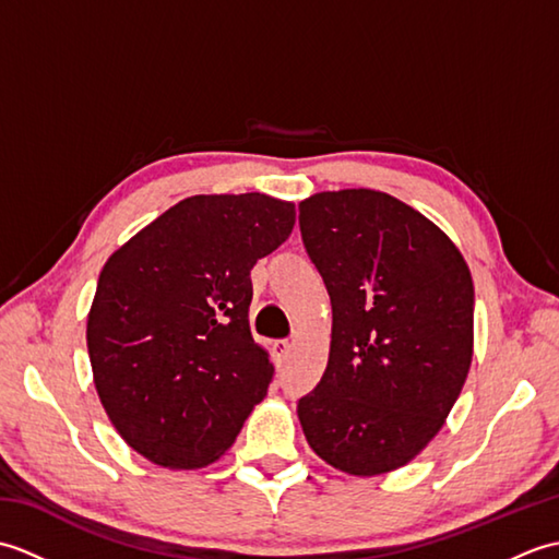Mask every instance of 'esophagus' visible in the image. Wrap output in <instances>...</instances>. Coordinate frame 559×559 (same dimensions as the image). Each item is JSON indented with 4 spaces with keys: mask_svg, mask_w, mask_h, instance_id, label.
<instances>
[{
    "mask_svg": "<svg viewBox=\"0 0 559 559\" xmlns=\"http://www.w3.org/2000/svg\"><path fill=\"white\" fill-rule=\"evenodd\" d=\"M290 348H293V343H290L288 338L273 341V355H276L278 365H281V362H286V358H288V355H290Z\"/></svg>",
    "mask_w": 559,
    "mask_h": 559,
    "instance_id": "1",
    "label": "esophagus"
}]
</instances>
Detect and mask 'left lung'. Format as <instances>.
Listing matches in <instances>:
<instances>
[{
	"instance_id": "obj_1",
	"label": "left lung",
	"mask_w": 559,
	"mask_h": 559,
	"mask_svg": "<svg viewBox=\"0 0 559 559\" xmlns=\"http://www.w3.org/2000/svg\"><path fill=\"white\" fill-rule=\"evenodd\" d=\"M300 233L334 312L326 370L298 401L307 442L350 476L406 466L466 382V261L432 221L374 189L305 199Z\"/></svg>"
}]
</instances>
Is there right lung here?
Listing matches in <instances>:
<instances>
[{
	"mask_svg": "<svg viewBox=\"0 0 559 559\" xmlns=\"http://www.w3.org/2000/svg\"><path fill=\"white\" fill-rule=\"evenodd\" d=\"M293 225L288 201L199 194L103 266L86 329L93 379L115 430L141 456L206 466L266 396L273 365L249 331V271Z\"/></svg>",
	"mask_w": 559,
	"mask_h": 559,
	"instance_id": "1",
	"label": "right lung"
}]
</instances>
